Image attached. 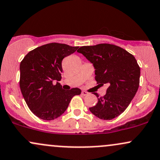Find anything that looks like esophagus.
<instances>
[{"label":"esophagus","mask_w":160,"mask_h":160,"mask_svg":"<svg viewBox=\"0 0 160 160\" xmlns=\"http://www.w3.org/2000/svg\"><path fill=\"white\" fill-rule=\"evenodd\" d=\"M82 94L83 95V96H86V95L88 94V92H87V91H82Z\"/></svg>","instance_id":"esophagus-1"}]
</instances>
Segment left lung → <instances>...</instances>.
Masks as SVG:
<instances>
[{
	"mask_svg": "<svg viewBox=\"0 0 160 160\" xmlns=\"http://www.w3.org/2000/svg\"><path fill=\"white\" fill-rule=\"evenodd\" d=\"M93 63L98 84L109 85L103 97L89 109L100 119L111 120L119 116L137 93L141 69L134 57L128 51L110 44L81 47L77 51Z\"/></svg>",
	"mask_w": 160,
	"mask_h": 160,
	"instance_id": "obj_1",
	"label": "left lung"
}]
</instances>
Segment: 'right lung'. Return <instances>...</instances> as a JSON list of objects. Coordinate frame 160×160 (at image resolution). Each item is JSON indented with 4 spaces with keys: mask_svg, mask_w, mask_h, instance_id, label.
I'll use <instances>...</instances> for the list:
<instances>
[{
    "mask_svg": "<svg viewBox=\"0 0 160 160\" xmlns=\"http://www.w3.org/2000/svg\"><path fill=\"white\" fill-rule=\"evenodd\" d=\"M78 48L59 43L47 44L28 52L21 62V92L30 110L40 119L58 118L66 110L72 98L82 92L78 88L62 89L58 82L62 60Z\"/></svg>",
    "mask_w": 160,
    "mask_h": 160,
    "instance_id": "add662e5",
    "label": "right lung"
}]
</instances>
